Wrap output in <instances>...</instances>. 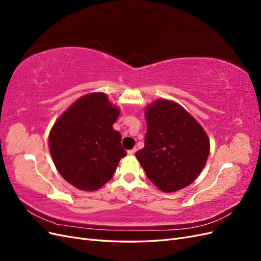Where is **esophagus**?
<instances>
[{
    "instance_id": "obj_1",
    "label": "esophagus",
    "mask_w": 261,
    "mask_h": 261,
    "mask_svg": "<svg viewBox=\"0 0 261 261\" xmlns=\"http://www.w3.org/2000/svg\"><path fill=\"white\" fill-rule=\"evenodd\" d=\"M136 148H134V149H130V150H128L127 151V153L129 154V155H133V154H135V152H136Z\"/></svg>"
}]
</instances>
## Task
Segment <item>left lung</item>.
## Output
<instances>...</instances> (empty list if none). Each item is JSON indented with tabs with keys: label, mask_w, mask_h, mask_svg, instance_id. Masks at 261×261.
Here are the masks:
<instances>
[{
	"label": "left lung",
	"mask_w": 261,
	"mask_h": 261,
	"mask_svg": "<svg viewBox=\"0 0 261 261\" xmlns=\"http://www.w3.org/2000/svg\"><path fill=\"white\" fill-rule=\"evenodd\" d=\"M145 147L136 152L148 178L165 193L192 184L207 162L206 133L175 102L156 100L146 110Z\"/></svg>",
	"instance_id": "1"
}]
</instances>
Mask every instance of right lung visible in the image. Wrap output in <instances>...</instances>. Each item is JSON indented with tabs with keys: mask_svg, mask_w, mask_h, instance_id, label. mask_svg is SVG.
<instances>
[{
	"mask_svg": "<svg viewBox=\"0 0 261 261\" xmlns=\"http://www.w3.org/2000/svg\"><path fill=\"white\" fill-rule=\"evenodd\" d=\"M120 111L105 93L78 99L55 122L49 147L60 174L73 186L96 191L111 179L123 156L121 134L112 125Z\"/></svg>",
	"mask_w": 261,
	"mask_h": 261,
	"instance_id": "obj_1",
	"label": "right lung"
}]
</instances>
